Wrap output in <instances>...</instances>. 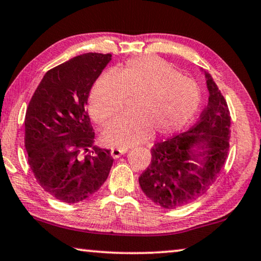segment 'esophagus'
Wrapping results in <instances>:
<instances>
[{"label":"esophagus","instance_id":"obj_1","mask_svg":"<svg viewBox=\"0 0 261 261\" xmlns=\"http://www.w3.org/2000/svg\"><path fill=\"white\" fill-rule=\"evenodd\" d=\"M126 153V150H122V149H111V156L113 159H119L120 156Z\"/></svg>","mask_w":261,"mask_h":261}]
</instances>
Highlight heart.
<instances>
[{
  "label": "heart",
  "instance_id": "1",
  "mask_svg": "<svg viewBox=\"0 0 261 261\" xmlns=\"http://www.w3.org/2000/svg\"><path fill=\"white\" fill-rule=\"evenodd\" d=\"M125 95L136 99L130 117H119L105 127L104 142L129 149L155 136L185 129L201 106V90L194 80L155 57L132 59L119 72L109 69L95 80L90 94V113L106 123L122 109Z\"/></svg>",
  "mask_w": 261,
  "mask_h": 261
}]
</instances>
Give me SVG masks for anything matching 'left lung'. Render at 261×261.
<instances>
[{
	"instance_id": "obj_1",
	"label": "left lung",
	"mask_w": 261,
	"mask_h": 261,
	"mask_svg": "<svg viewBox=\"0 0 261 261\" xmlns=\"http://www.w3.org/2000/svg\"><path fill=\"white\" fill-rule=\"evenodd\" d=\"M208 105L188 131L151 149V163L139 176L143 193L166 209L186 205L207 192L221 171L229 149L228 105L208 72Z\"/></svg>"
}]
</instances>
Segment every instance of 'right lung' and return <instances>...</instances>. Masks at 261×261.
Listing matches in <instances>:
<instances>
[{
  "label": "right lung",
  "mask_w": 261,
  "mask_h": 261,
  "mask_svg": "<svg viewBox=\"0 0 261 261\" xmlns=\"http://www.w3.org/2000/svg\"><path fill=\"white\" fill-rule=\"evenodd\" d=\"M111 57L86 53L49 69L25 111L29 167L45 192L62 202L76 203L93 195L111 170V153L94 145L86 111L90 91Z\"/></svg>",
  "instance_id": "add662e5"
}]
</instances>
